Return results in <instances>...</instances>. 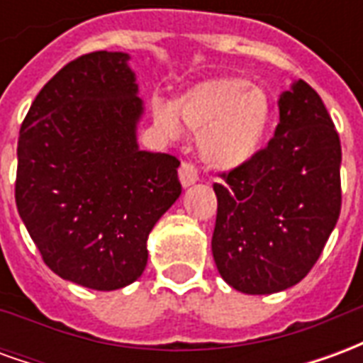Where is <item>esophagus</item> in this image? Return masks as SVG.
<instances>
[{
    "label": "esophagus",
    "instance_id": "1",
    "mask_svg": "<svg viewBox=\"0 0 363 363\" xmlns=\"http://www.w3.org/2000/svg\"><path fill=\"white\" fill-rule=\"evenodd\" d=\"M179 179H181V184L186 189L190 184H194L198 181V169L194 163H189V161H184L179 169Z\"/></svg>",
    "mask_w": 363,
    "mask_h": 363
}]
</instances>
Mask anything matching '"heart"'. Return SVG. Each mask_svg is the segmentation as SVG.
I'll list each match as a JSON object with an SVG mask.
<instances>
[{"instance_id":"b5f03b06","label":"heart","mask_w":363,"mask_h":363,"mask_svg":"<svg viewBox=\"0 0 363 363\" xmlns=\"http://www.w3.org/2000/svg\"><path fill=\"white\" fill-rule=\"evenodd\" d=\"M200 132V153L218 169L247 163L259 151L270 122V103L264 91L245 79H216L200 85L174 104L155 101V124L167 135L179 134V120Z\"/></svg>"}]
</instances>
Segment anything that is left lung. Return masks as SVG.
Returning a JSON list of instances; mask_svg holds the SVG:
<instances>
[{
	"mask_svg": "<svg viewBox=\"0 0 363 363\" xmlns=\"http://www.w3.org/2000/svg\"><path fill=\"white\" fill-rule=\"evenodd\" d=\"M278 108L267 147L213 184L216 267L231 288L251 296L303 280L342 204L340 138L317 91L299 79L281 93Z\"/></svg>",
	"mask_w": 363,
	"mask_h": 363,
	"instance_id": "left-lung-1",
	"label": "left lung"
}]
</instances>
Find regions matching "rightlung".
Listing matches in <instances>:
<instances>
[{
	"mask_svg": "<svg viewBox=\"0 0 363 363\" xmlns=\"http://www.w3.org/2000/svg\"><path fill=\"white\" fill-rule=\"evenodd\" d=\"M124 52L75 58L21 124L15 202L52 272L111 291L142 276L147 237L181 196L169 153L138 147L143 114Z\"/></svg>",
	"mask_w": 363,
	"mask_h": 363,
	"instance_id": "right-lung-1",
	"label": "right lung"
}]
</instances>
